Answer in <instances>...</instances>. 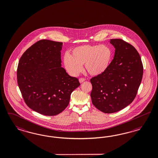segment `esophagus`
Wrapping results in <instances>:
<instances>
[{"instance_id": "obj_1", "label": "esophagus", "mask_w": 158, "mask_h": 158, "mask_svg": "<svg viewBox=\"0 0 158 158\" xmlns=\"http://www.w3.org/2000/svg\"><path fill=\"white\" fill-rule=\"evenodd\" d=\"M85 80H86V79H85V78H80L79 81V82H80L81 83H83V81H85Z\"/></svg>"}]
</instances>
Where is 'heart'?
Instances as JSON below:
<instances>
[{
    "label": "heart",
    "instance_id": "obj_1",
    "mask_svg": "<svg viewBox=\"0 0 158 158\" xmlns=\"http://www.w3.org/2000/svg\"><path fill=\"white\" fill-rule=\"evenodd\" d=\"M113 52L104 44L82 45L74 48L70 56L64 57V65L69 74L76 77L79 74L84 64L85 69L91 75H99L110 66Z\"/></svg>",
    "mask_w": 158,
    "mask_h": 158
}]
</instances>
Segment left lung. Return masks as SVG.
<instances>
[{
  "instance_id": "1",
  "label": "left lung",
  "mask_w": 158,
  "mask_h": 158,
  "mask_svg": "<svg viewBox=\"0 0 158 158\" xmlns=\"http://www.w3.org/2000/svg\"><path fill=\"white\" fill-rule=\"evenodd\" d=\"M115 55L107 70L92 77L93 104L102 112L123 110L134 100L143 78V65L138 52L122 39H110Z\"/></svg>"
}]
</instances>
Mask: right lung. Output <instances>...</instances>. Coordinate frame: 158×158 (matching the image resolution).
<instances>
[{
    "label": "right lung",
    "instance_id": "1",
    "mask_svg": "<svg viewBox=\"0 0 158 158\" xmlns=\"http://www.w3.org/2000/svg\"><path fill=\"white\" fill-rule=\"evenodd\" d=\"M62 42L41 40L19 59L17 82L27 105L46 116H54L69 104L72 91L80 86L77 77L61 67Z\"/></svg>",
    "mask_w": 158,
    "mask_h": 158
}]
</instances>
